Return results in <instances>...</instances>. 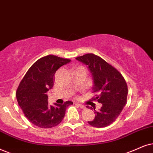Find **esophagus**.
<instances>
[{
	"instance_id": "obj_1",
	"label": "esophagus",
	"mask_w": 153,
	"mask_h": 153,
	"mask_svg": "<svg viewBox=\"0 0 153 153\" xmlns=\"http://www.w3.org/2000/svg\"><path fill=\"white\" fill-rule=\"evenodd\" d=\"M76 104L79 107L81 108V109H85V106L83 105V104H79V103H76Z\"/></svg>"
}]
</instances>
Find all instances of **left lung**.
Masks as SVG:
<instances>
[{
	"mask_svg": "<svg viewBox=\"0 0 153 153\" xmlns=\"http://www.w3.org/2000/svg\"><path fill=\"white\" fill-rule=\"evenodd\" d=\"M76 60L88 67L93 81L92 90L99 93L94 100L102 104L99 111L94 108L95 117L88 122L97 128L107 126L117 119L126 104V82L117 69L94 54H85Z\"/></svg>",
	"mask_w": 153,
	"mask_h": 153,
	"instance_id": "1",
	"label": "left lung"
}]
</instances>
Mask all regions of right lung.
I'll return each mask as SVG.
<instances>
[{"label":"right lung","mask_w":153,"mask_h":153,"mask_svg":"<svg viewBox=\"0 0 153 153\" xmlns=\"http://www.w3.org/2000/svg\"><path fill=\"white\" fill-rule=\"evenodd\" d=\"M71 60L53 55L42 57L34 63L24 76L17 90L16 97L25 117L36 126L47 128L56 126L64 118L71 101L63 104H48L46 92L53 88L54 75Z\"/></svg>","instance_id":"right-lung-1"}]
</instances>
